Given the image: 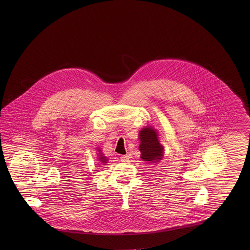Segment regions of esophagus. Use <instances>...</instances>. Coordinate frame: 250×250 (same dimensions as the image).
<instances>
[{"label": "esophagus", "instance_id": "esophagus-1", "mask_svg": "<svg viewBox=\"0 0 250 250\" xmlns=\"http://www.w3.org/2000/svg\"><path fill=\"white\" fill-rule=\"evenodd\" d=\"M121 161H122L123 163H127V162L129 161V157H128L127 155H122V156H121Z\"/></svg>", "mask_w": 250, "mask_h": 250}]
</instances>
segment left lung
Wrapping results in <instances>:
<instances>
[{
	"label": "left lung",
	"mask_w": 250,
	"mask_h": 250,
	"mask_svg": "<svg viewBox=\"0 0 250 250\" xmlns=\"http://www.w3.org/2000/svg\"><path fill=\"white\" fill-rule=\"evenodd\" d=\"M139 139L141 141L139 151L141 158L144 161L156 163L163 157L164 148L158 141L157 133L152 127H145L139 132Z\"/></svg>",
	"instance_id": "1"
}]
</instances>
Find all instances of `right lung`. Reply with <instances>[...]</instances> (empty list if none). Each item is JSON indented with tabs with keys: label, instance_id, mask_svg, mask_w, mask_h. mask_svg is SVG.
I'll use <instances>...</instances> for the list:
<instances>
[{
	"label": "right lung",
	"instance_id": "add662e5",
	"mask_svg": "<svg viewBox=\"0 0 250 250\" xmlns=\"http://www.w3.org/2000/svg\"><path fill=\"white\" fill-rule=\"evenodd\" d=\"M99 155H100V158H99V159L101 160V162H103V163H106L107 160L105 159V157L103 156V154H99Z\"/></svg>",
	"mask_w": 250,
	"mask_h": 250
}]
</instances>
